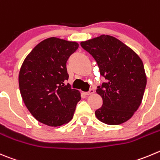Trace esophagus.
I'll list each match as a JSON object with an SVG mask.
<instances>
[{"label": "esophagus", "instance_id": "esophagus-1", "mask_svg": "<svg viewBox=\"0 0 160 160\" xmlns=\"http://www.w3.org/2000/svg\"><path fill=\"white\" fill-rule=\"evenodd\" d=\"M94 93V89H90L89 91H88V92H84V94H86V95H91V94H93Z\"/></svg>", "mask_w": 160, "mask_h": 160}]
</instances>
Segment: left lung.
Returning <instances> with one entry per match:
<instances>
[{
  "instance_id": "obj_1",
  "label": "left lung",
  "mask_w": 160,
  "mask_h": 160,
  "mask_svg": "<svg viewBox=\"0 0 160 160\" xmlns=\"http://www.w3.org/2000/svg\"><path fill=\"white\" fill-rule=\"evenodd\" d=\"M80 45L97 62L107 80L98 87L103 104L95 111L98 120L119 125L131 119L142 103L147 78L140 57L116 37L101 35Z\"/></svg>"
}]
</instances>
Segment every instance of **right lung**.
<instances>
[{
	"label": "right lung",
	"instance_id": "1",
	"mask_svg": "<svg viewBox=\"0 0 160 160\" xmlns=\"http://www.w3.org/2000/svg\"><path fill=\"white\" fill-rule=\"evenodd\" d=\"M79 44L57 37L39 43L23 61L18 74L22 100L32 116L50 127L69 123L81 99L78 90L65 85L66 62Z\"/></svg>",
	"mask_w": 160,
	"mask_h": 160
}]
</instances>
